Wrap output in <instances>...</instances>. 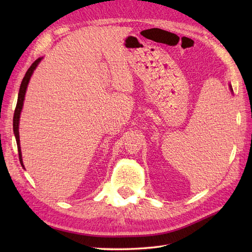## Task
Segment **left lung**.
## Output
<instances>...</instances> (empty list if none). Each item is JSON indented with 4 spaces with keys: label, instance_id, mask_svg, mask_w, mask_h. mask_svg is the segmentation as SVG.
<instances>
[{
    "label": "left lung",
    "instance_id": "1",
    "mask_svg": "<svg viewBox=\"0 0 252 252\" xmlns=\"http://www.w3.org/2000/svg\"><path fill=\"white\" fill-rule=\"evenodd\" d=\"M231 91H232V92H233V89H232V87H231Z\"/></svg>",
    "mask_w": 252,
    "mask_h": 252
}]
</instances>
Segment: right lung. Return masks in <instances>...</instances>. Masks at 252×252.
<instances>
[{
	"label": "right lung",
	"mask_w": 252,
	"mask_h": 252,
	"mask_svg": "<svg viewBox=\"0 0 252 252\" xmlns=\"http://www.w3.org/2000/svg\"><path fill=\"white\" fill-rule=\"evenodd\" d=\"M42 58H37V60L32 63L30 68L27 70L25 77L21 81L20 84V89H19V93H18V99H17V105H16L15 112H14V119H13V129H14V134L16 137V142H17V147H18V155H19V160L21 165L23 164V159H21V151H20V144H19V132H18V126H19V117H20V111L23 109V105H24V99H25V94H26V90H27V85L29 83V80L32 72L37 66V63L41 62Z\"/></svg>",
	"instance_id": "right-lung-1"
}]
</instances>
